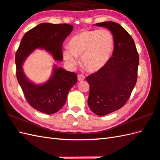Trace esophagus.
<instances>
[{
	"label": "esophagus",
	"instance_id": "34e87169",
	"mask_svg": "<svg viewBox=\"0 0 160 160\" xmlns=\"http://www.w3.org/2000/svg\"><path fill=\"white\" fill-rule=\"evenodd\" d=\"M84 78H84V76L82 74H80V75H78V80L80 81V82H81V81H83L84 80Z\"/></svg>",
	"mask_w": 160,
	"mask_h": 160
}]
</instances>
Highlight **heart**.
I'll list each match as a JSON object with an SVG mask.
<instances>
[{
    "label": "heart",
    "mask_w": 160,
    "mask_h": 160,
    "mask_svg": "<svg viewBox=\"0 0 160 160\" xmlns=\"http://www.w3.org/2000/svg\"><path fill=\"white\" fill-rule=\"evenodd\" d=\"M114 36L109 30H86L70 40L69 48L63 51V57L71 66L76 65V57H81V64L91 72L103 68L114 49Z\"/></svg>",
    "instance_id": "b5f03b06"
}]
</instances>
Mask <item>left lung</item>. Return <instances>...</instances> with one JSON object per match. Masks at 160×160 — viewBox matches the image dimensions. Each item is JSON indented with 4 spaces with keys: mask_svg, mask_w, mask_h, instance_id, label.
<instances>
[{
    "mask_svg": "<svg viewBox=\"0 0 160 160\" xmlns=\"http://www.w3.org/2000/svg\"><path fill=\"white\" fill-rule=\"evenodd\" d=\"M113 33L112 57L97 72L87 77L90 85L88 104L95 114L106 115L120 109L130 98L138 78L139 55L131 35L115 22L96 23Z\"/></svg>",
    "mask_w": 160,
    "mask_h": 160,
    "instance_id": "8db88e82",
    "label": "left lung"
}]
</instances>
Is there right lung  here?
I'll return each mask as SVG.
<instances>
[{
	"label": "right lung",
	"mask_w": 160,
	"mask_h": 160,
	"mask_svg": "<svg viewBox=\"0 0 160 160\" xmlns=\"http://www.w3.org/2000/svg\"><path fill=\"white\" fill-rule=\"evenodd\" d=\"M73 28L69 24L40 23L24 35L16 52L17 80L28 103L42 113H55L64 106L69 90L77 82V75L53 65L49 79L37 84L26 76L22 64L37 49L45 50L55 60L62 61V42L73 31Z\"/></svg>",
	"instance_id": "add662e5"
}]
</instances>
